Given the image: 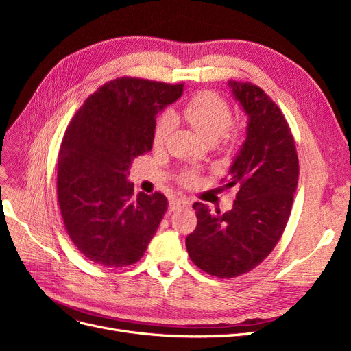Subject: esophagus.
Segmentation results:
<instances>
[{
	"instance_id": "obj_1",
	"label": "esophagus",
	"mask_w": 351,
	"mask_h": 351,
	"mask_svg": "<svg viewBox=\"0 0 351 351\" xmlns=\"http://www.w3.org/2000/svg\"><path fill=\"white\" fill-rule=\"evenodd\" d=\"M189 204L190 202L186 197H176L169 202V208H171V210H178V209H183V208L189 206Z\"/></svg>"
}]
</instances>
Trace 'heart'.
Here are the masks:
<instances>
[{"instance_id": "obj_1", "label": "heart", "mask_w": 351, "mask_h": 351, "mask_svg": "<svg viewBox=\"0 0 351 351\" xmlns=\"http://www.w3.org/2000/svg\"><path fill=\"white\" fill-rule=\"evenodd\" d=\"M180 115L193 129L204 137L206 142L221 139L227 143H234L239 137L237 129L231 124V110L226 99L210 90L196 93L180 110ZM177 117V115H176ZM174 127V119L164 114L158 119L154 132V143L162 146ZM197 180L196 171H186L182 174V182L190 184Z\"/></svg>"}]
</instances>
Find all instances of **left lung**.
Listing matches in <instances>:
<instances>
[{"label": "left lung", "mask_w": 351, "mask_h": 351, "mask_svg": "<svg viewBox=\"0 0 351 351\" xmlns=\"http://www.w3.org/2000/svg\"><path fill=\"white\" fill-rule=\"evenodd\" d=\"M228 86L249 120L246 141L224 178L226 189H237L236 200L218 215L196 202L197 226L186 237L192 262L218 278L252 271L274 250L299 182L294 137L278 105L250 82L230 80Z\"/></svg>", "instance_id": "1"}]
</instances>
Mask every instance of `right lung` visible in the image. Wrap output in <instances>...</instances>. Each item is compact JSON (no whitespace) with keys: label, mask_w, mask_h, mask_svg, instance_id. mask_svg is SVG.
<instances>
[{"label":"right lung","mask_w":351,"mask_h":351,"mask_svg":"<svg viewBox=\"0 0 351 351\" xmlns=\"http://www.w3.org/2000/svg\"><path fill=\"white\" fill-rule=\"evenodd\" d=\"M183 86L117 77L83 102L62 137L61 217L74 246L101 267L139 261L165 214L167 197L134 195L127 174L134 158L152 149L156 114L182 97Z\"/></svg>","instance_id":"obj_1"}]
</instances>
